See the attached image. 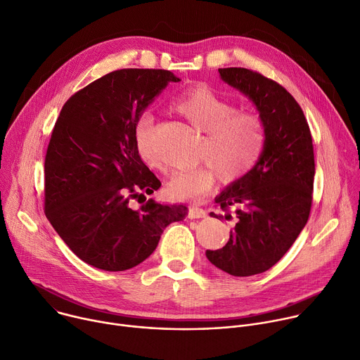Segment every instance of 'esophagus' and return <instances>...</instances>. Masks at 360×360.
Instances as JSON below:
<instances>
[{
	"label": "esophagus",
	"mask_w": 360,
	"mask_h": 360,
	"mask_svg": "<svg viewBox=\"0 0 360 360\" xmlns=\"http://www.w3.org/2000/svg\"><path fill=\"white\" fill-rule=\"evenodd\" d=\"M207 217V212L205 210L202 208H198V207H189V211H188V218L191 219H195V218H205Z\"/></svg>",
	"instance_id": "34e87169"
}]
</instances>
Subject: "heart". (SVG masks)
Listing matches in <instances>:
<instances>
[{"label":"heart","mask_w":360,"mask_h":360,"mask_svg":"<svg viewBox=\"0 0 360 360\" xmlns=\"http://www.w3.org/2000/svg\"><path fill=\"white\" fill-rule=\"evenodd\" d=\"M172 108L192 127L205 134L201 165L176 171L168 182L169 197L178 201H201L218 176L237 181L250 174L264 153L267 124L257 110L241 109L211 87L193 86L179 94ZM155 117L145 112L134 126V139L142 159L155 169H163L153 146Z\"/></svg>","instance_id":"b5f03b06"}]
</instances>
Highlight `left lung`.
<instances>
[{"mask_svg":"<svg viewBox=\"0 0 360 360\" xmlns=\"http://www.w3.org/2000/svg\"><path fill=\"white\" fill-rule=\"evenodd\" d=\"M221 79L248 96L267 124V143L255 168L215 198L234 219L230 240L207 250L219 270L248 277L271 269L304 228L313 201L314 153L309 123L296 99L277 82L244 68L218 69Z\"/></svg>","mask_w":360,"mask_h":360,"instance_id":"8db88e82","label":"left lung"}]
</instances>
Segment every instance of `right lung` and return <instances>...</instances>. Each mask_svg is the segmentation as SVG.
I'll return each mask as SVG.
<instances>
[{
  "mask_svg": "<svg viewBox=\"0 0 360 360\" xmlns=\"http://www.w3.org/2000/svg\"><path fill=\"white\" fill-rule=\"evenodd\" d=\"M171 82L179 79L169 70H115L76 91L56 120L44 160V212L68 247L96 269L141 264L163 230L188 214L185 205L146 200L160 181L134 139L136 119Z\"/></svg>",
  "mask_w": 360,
  "mask_h": 360,
  "instance_id": "obj_1",
  "label": "right lung"
}]
</instances>
